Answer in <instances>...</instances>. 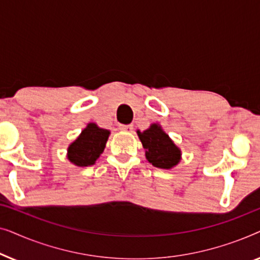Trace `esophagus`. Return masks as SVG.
Wrapping results in <instances>:
<instances>
[{
	"label": "esophagus",
	"instance_id": "obj_1",
	"mask_svg": "<svg viewBox=\"0 0 260 260\" xmlns=\"http://www.w3.org/2000/svg\"><path fill=\"white\" fill-rule=\"evenodd\" d=\"M119 129L122 131H131V130H133V125H131V124H129V125H125V124H120Z\"/></svg>",
	"mask_w": 260,
	"mask_h": 260
}]
</instances>
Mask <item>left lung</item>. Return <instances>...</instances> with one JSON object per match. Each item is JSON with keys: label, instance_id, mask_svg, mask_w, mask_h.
<instances>
[{"label": "left lung", "instance_id": "left-lung-1", "mask_svg": "<svg viewBox=\"0 0 260 260\" xmlns=\"http://www.w3.org/2000/svg\"><path fill=\"white\" fill-rule=\"evenodd\" d=\"M137 135L145 149V157L154 167L172 169L181 159V150L158 124H151L144 131L137 130Z\"/></svg>", "mask_w": 260, "mask_h": 260}]
</instances>
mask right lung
<instances>
[{"label":"right lung","instance_id":"1","mask_svg":"<svg viewBox=\"0 0 260 260\" xmlns=\"http://www.w3.org/2000/svg\"><path fill=\"white\" fill-rule=\"evenodd\" d=\"M110 131L102 129L97 124L88 123L87 126L67 149V158L78 167L94 165L103 154Z\"/></svg>","mask_w":260,"mask_h":260}]
</instances>
